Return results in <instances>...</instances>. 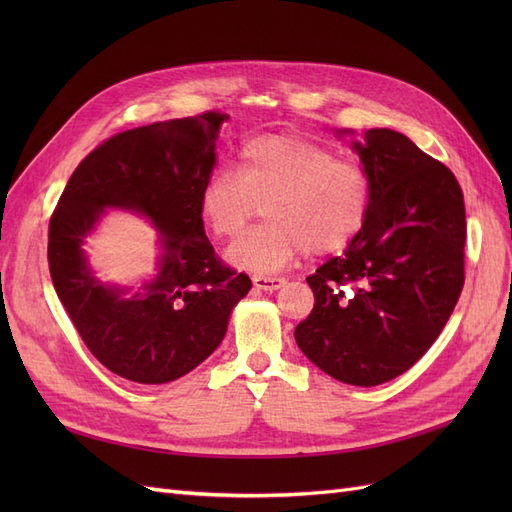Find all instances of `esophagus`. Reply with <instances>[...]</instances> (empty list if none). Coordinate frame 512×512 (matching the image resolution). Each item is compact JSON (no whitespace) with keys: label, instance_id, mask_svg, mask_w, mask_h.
<instances>
[{"label":"esophagus","instance_id":"esophagus-1","mask_svg":"<svg viewBox=\"0 0 512 512\" xmlns=\"http://www.w3.org/2000/svg\"><path fill=\"white\" fill-rule=\"evenodd\" d=\"M286 284L284 277H271V275H254V286L258 290H280Z\"/></svg>","mask_w":512,"mask_h":512}]
</instances>
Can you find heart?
<instances>
[{
    "label": "heart",
    "mask_w": 512,
    "mask_h": 512,
    "mask_svg": "<svg viewBox=\"0 0 512 512\" xmlns=\"http://www.w3.org/2000/svg\"><path fill=\"white\" fill-rule=\"evenodd\" d=\"M374 205V177L352 158L294 134H262L237 153V175L215 170L198 192V213L218 239H237L260 213L267 222L228 250V260L273 273L303 254L346 250Z\"/></svg>",
    "instance_id": "b5f03b06"
}]
</instances>
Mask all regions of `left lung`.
<instances>
[{"instance_id":"obj_1","label":"left lung","mask_w":512,"mask_h":512,"mask_svg":"<svg viewBox=\"0 0 512 512\" xmlns=\"http://www.w3.org/2000/svg\"><path fill=\"white\" fill-rule=\"evenodd\" d=\"M352 147L374 177V205L359 239L307 277L316 303L294 339L324 374L376 386L408 371L451 318L466 207L451 170L408 136L374 128Z\"/></svg>"}]
</instances>
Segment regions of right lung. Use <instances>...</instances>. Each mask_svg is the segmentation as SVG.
I'll use <instances>...</instances> for the list:
<instances>
[{"label":"right lung","instance_id":"add662e5","mask_svg":"<svg viewBox=\"0 0 512 512\" xmlns=\"http://www.w3.org/2000/svg\"><path fill=\"white\" fill-rule=\"evenodd\" d=\"M226 119L207 111L111 136L76 166L51 215L57 297L89 352L126 380L164 384L198 367L252 288L215 254L198 213ZM104 208L141 212L159 228V273L136 291L102 285L86 265L84 237Z\"/></svg>","mask_w":512,"mask_h":512}]
</instances>
